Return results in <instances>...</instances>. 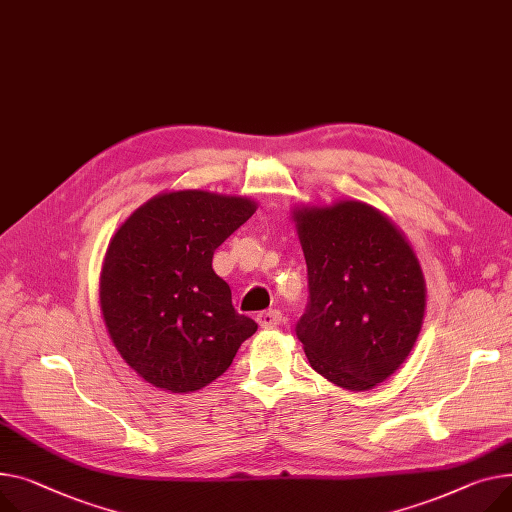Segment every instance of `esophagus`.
<instances>
[{"mask_svg":"<svg viewBox=\"0 0 512 512\" xmlns=\"http://www.w3.org/2000/svg\"><path fill=\"white\" fill-rule=\"evenodd\" d=\"M284 317L280 311H265V313H259L257 315V323L263 327V329H274L278 325H282Z\"/></svg>","mask_w":512,"mask_h":512,"instance_id":"34e87169","label":"esophagus"}]
</instances>
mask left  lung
<instances>
[{
    "mask_svg": "<svg viewBox=\"0 0 512 512\" xmlns=\"http://www.w3.org/2000/svg\"><path fill=\"white\" fill-rule=\"evenodd\" d=\"M311 300L296 335L311 366L348 391L387 381L426 311L422 265L405 234L358 199L294 208Z\"/></svg>",
    "mask_w": 512,
    "mask_h": 512,
    "instance_id": "obj_1",
    "label": "left lung"
}]
</instances>
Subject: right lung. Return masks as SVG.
Masks as SVG:
<instances>
[{
  "mask_svg": "<svg viewBox=\"0 0 512 512\" xmlns=\"http://www.w3.org/2000/svg\"><path fill=\"white\" fill-rule=\"evenodd\" d=\"M255 210L245 195L164 191L113 234L98 284L102 319L121 358L152 387L203 389L257 331L212 267L214 251Z\"/></svg>",
  "mask_w": 512,
  "mask_h": 512,
  "instance_id": "1",
  "label": "right lung"
}]
</instances>
